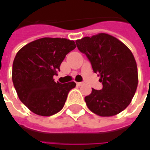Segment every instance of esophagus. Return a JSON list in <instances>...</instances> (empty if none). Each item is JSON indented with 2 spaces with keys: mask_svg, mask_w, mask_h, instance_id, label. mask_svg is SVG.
Returning a JSON list of instances; mask_svg holds the SVG:
<instances>
[{
  "mask_svg": "<svg viewBox=\"0 0 150 150\" xmlns=\"http://www.w3.org/2000/svg\"><path fill=\"white\" fill-rule=\"evenodd\" d=\"M82 85H83V83H82V82L77 83V86H79V87H80V86H82Z\"/></svg>",
  "mask_w": 150,
  "mask_h": 150,
  "instance_id": "34e87169",
  "label": "esophagus"
}]
</instances>
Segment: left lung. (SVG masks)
I'll list each match as a JSON object with an SVG mask.
<instances>
[{
    "mask_svg": "<svg viewBox=\"0 0 150 150\" xmlns=\"http://www.w3.org/2000/svg\"><path fill=\"white\" fill-rule=\"evenodd\" d=\"M75 42L103 84L101 90L92 88L91 94L85 97L88 108L100 116H115L125 110L138 84L137 62L131 50L121 41L104 33Z\"/></svg>",
    "mask_w": 150,
    "mask_h": 150,
    "instance_id": "left-lung-1",
    "label": "left lung"
}]
</instances>
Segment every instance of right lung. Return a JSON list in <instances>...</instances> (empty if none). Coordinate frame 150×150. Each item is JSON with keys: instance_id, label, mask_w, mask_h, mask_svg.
Masks as SVG:
<instances>
[{"instance_id": "1", "label": "right lung", "mask_w": 150, "mask_h": 150, "mask_svg": "<svg viewBox=\"0 0 150 150\" xmlns=\"http://www.w3.org/2000/svg\"><path fill=\"white\" fill-rule=\"evenodd\" d=\"M76 47L67 38H42L24 46L15 56L12 79L20 100L38 116H50L62 109L75 82L56 83L66 55Z\"/></svg>"}]
</instances>
